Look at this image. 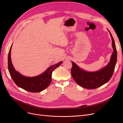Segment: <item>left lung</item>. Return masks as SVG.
<instances>
[{
    "instance_id": "1",
    "label": "left lung",
    "mask_w": 123,
    "mask_h": 123,
    "mask_svg": "<svg viewBox=\"0 0 123 123\" xmlns=\"http://www.w3.org/2000/svg\"><path fill=\"white\" fill-rule=\"evenodd\" d=\"M113 49L111 59L108 65L98 71L87 72L79 67L75 63L72 62L71 74L73 79L80 86L86 89H96L107 83L112 77L117 62V51L114 40L109 31Z\"/></svg>"
}]
</instances>
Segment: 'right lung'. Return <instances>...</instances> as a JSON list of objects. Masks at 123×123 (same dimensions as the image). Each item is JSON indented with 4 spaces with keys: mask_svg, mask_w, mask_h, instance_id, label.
<instances>
[{
    "mask_svg": "<svg viewBox=\"0 0 123 123\" xmlns=\"http://www.w3.org/2000/svg\"><path fill=\"white\" fill-rule=\"evenodd\" d=\"M11 48L8 54V69L11 77L17 86L30 92H39L49 86L52 80V73L62 64V62L50 66L45 72L38 76L26 77L15 70L11 59Z\"/></svg>",
    "mask_w": 123,
    "mask_h": 123,
    "instance_id": "obj_1",
    "label": "right lung"
}]
</instances>
